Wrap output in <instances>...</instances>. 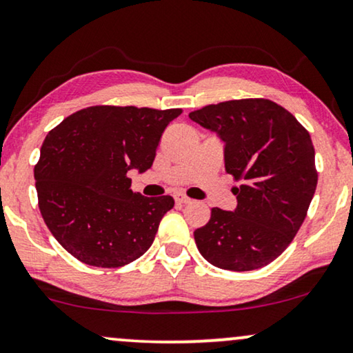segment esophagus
I'll return each instance as SVG.
<instances>
[{
    "label": "esophagus",
    "instance_id": "esophagus-1",
    "mask_svg": "<svg viewBox=\"0 0 353 353\" xmlns=\"http://www.w3.org/2000/svg\"><path fill=\"white\" fill-rule=\"evenodd\" d=\"M175 201L178 204H188V203H191V199L188 198L186 194H183V193H175Z\"/></svg>",
    "mask_w": 353,
    "mask_h": 353
}]
</instances>
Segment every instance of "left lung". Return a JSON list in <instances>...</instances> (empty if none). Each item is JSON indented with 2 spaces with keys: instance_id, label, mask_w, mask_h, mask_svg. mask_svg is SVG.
Here are the masks:
<instances>
[{
  "instance_id": "8db88e82",
  "label": "left lung",
  "mask_w": 353,
  "mask_h": 353,
  "mask_svg": "<svg viewBox=\"0 0 353 353\" xmlns=\"http://www.w3.org/2000/svg\"><path fill=\"white\" fill-rule=\"evenodd\" d=\"M225 143L227 173L236 209L214 208L194 232L199 253L227 271L268 266L292 243L318 185L310 132L288 110L268 99L228 100L190 113Z\"/></svg>"
}]
</instances>
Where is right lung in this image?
I'll use <instances>...</instances> for the list:
<instances>
[{
    "instance_id": "1",
    "label": "right lung",
    "mask_w": 353,
    "mask_h": 353,
    "mask_svg": "<svg viewBox=\"0 0 353 353\" xmlns=\"http://www.w3.org/2000/svg\"><path fill=\"white\" fill-rule=\"evenodd\" d=\"M181 112L95 105L45 137L34 168L40 214L81 263L121 268L150 248L175 201L132 193L128 172L152 167L162 132Z\"/></svg>"
}]
</instances>
